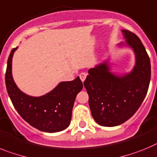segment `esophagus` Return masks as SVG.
Returning <instances> with one entry per match:
<instances>
[{
    "label": "esophagus",
    "instance_id": "34e87169",
    "mask_svg": "<svg viewBox=\"0 0 157 157\" xmlns=\"http://www.w3.org/2000/svg\"><path fill=\"white\" fill-rule=\"evenodd\" d=\"M79 76H80V80H82L83 82H84L87 77V73H80V75H79Z\"/></svg>",
    "mask_w": 157,
    "mask_h": 157
}]
</instances>
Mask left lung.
I'll list each match as a JSON object with an SVG mask.
<instances>
[{"mask_svg": "<svg viewBox=\"0 0 157 157\" xmlns=\"http://www.w3.org/2000/svg\"><path fill=\"white\" fill-rule=\"evenodd\" d=\"M122 33L135 53L133 71L116 77L105 62L90 69L84 82L92 117L103 126H118L131 118L142 103L150 82V59L141 41L128 30H122Z\"/></svg>", "mask_w": 157, "mask_h": 157, "instance_id": "8db88e82", "label": "left lung"}]
</instances>
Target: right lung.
Instances as JSON below:
<instances>
[{
  "label": "right lung",
  "mask_w": 157,
  "mask_h": 157,
  "mask_svg": "<svg viewBox=\"0 0 157 157\" xmlns=\"http://www.w3.org/2000/svg\"><path fill=\"white\" fill-rule=\"evenodd\" d=\"M16 49L11 51L5 73L7 92L13 106L26 122L41 131L64 130L70 124L75 99L83 88L82 81L77 77L72 81L60 83L53 91L40 97L26 95L17 88L12 76V59Z\"/></svg>",
  "instance_id": "right-lung-1"
}]
</instances>
